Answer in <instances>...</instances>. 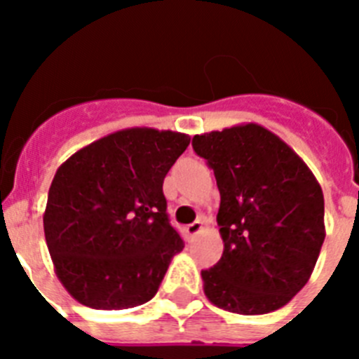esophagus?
<instances>
[{"instance_id":"obj_1","label":"esophagus","mask_w":359,"mask_h":359,"mask_svg":"<svg viewBox=\"0 0 359 359\" xmlns=\"http://www.w3.org/2000/svg\"><path fill=\"white\" fill-rule=\"evenodd\" d=\"M203 225H202V221H195V223H191V225L184 226V232H186L187 237H195L196 233L202 232Z\"/></svg>"}]
</instances>
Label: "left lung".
Returning <instances> with one entry per match:
<instances>
[{"instance_id":"obj_1","label":"left lung","mask_w":359,"mask_h":359,"mask_svg":"<svg viewBox=\"0 0 359 359\" xmlns=\"http://www.w3.org/2000/svg\"><path fill=\"white\" fill-rule=\"evenodd\" d=\"M193 149L216 177L223 255L202 271L217 308L262 316L285 306L310 280L326 237L324 195L280 136L248 122L196 134Z\"/></svg>"}]
</instances>
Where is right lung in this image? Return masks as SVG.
Here are the masks:
<instances>
[{
    "label": "right lung",
    "mask_w": 359,
    "mask_h": 359,
    "mask_svg": "<svg viewBox=\"0 0 359 359\" xmlns=\"http://www.w3.org/2000/svg\"><path fill=\"white\" fill-rule=\"evenodd\" d=\"M189 134L129 127L83 147L49 187L43 233L67 292L95 310H123L156 296L184 248L170 225L164 177Z\"/></svg>",
    "instance_id": "add662e5"
}]
</instances>
